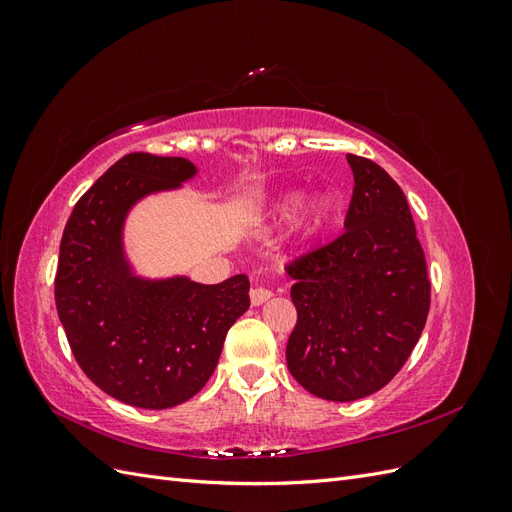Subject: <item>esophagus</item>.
Segmentation results:
<instances>
[{"mask_svg":"<svg viewBox=\"0 0 512 512\" xmlns=\"http://www.w3.org/2000/svg\"><path fill=\"white\" fill-rule=\"evenodd\" d=\"M271 297H273V292L267 290V288H252V290H250V301H252L254 307H258V305H262V303H267Z\"/></svg>","mask_w":512,"mask_h":512,"instance_id":"esophagus-1","label":"esophagus"}]
</instances>
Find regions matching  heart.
<instances>
[{"label": "heart", "instance_id": "1", "mask_svg": "<svg viewBox=\"0 0 512 512\" xmlns=\"http://www.w3.org/2000/svg\"><path fill=\"white\" fill-rule=\"evenodd\" d=\"M303 203V196L299 192H288L284 194L277 203L273 205V211L267 215V220L260 224L262 235H273L275 230H280L284 224L294 220L292 224V235L299 241H309L318 237L324 224L331 218V213L337 207V196L333 192L322 190L316 196H312L303 205L302 211L298 214L296 209ZM298 218H293V213Z\"/></svg>", "mask_w": 512, "mask_h": 512}]
</instances>
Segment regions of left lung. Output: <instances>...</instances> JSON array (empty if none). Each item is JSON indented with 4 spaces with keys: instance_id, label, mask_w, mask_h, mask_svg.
Wrapping results in <instances>:
<instances>
[{
    "instance_id": "1",
    "label": "left lung",
    "mask_w": 512,
    "mask_h": 512,
    "mask_svg": "<svg viewBox=\"0 0 512 512\" xmlns=\"http://www.w3.org/2000/svg\"><path fill=\"white\" fill-rule=\"evenodd\" d=\"M346 232L288 267L297 327L286 363L305 391L354 401L404 367L429 314V277L408 200L382 166L348 153Z\"/></svg>"
}]
</instances>
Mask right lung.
I'll return each mask as SVG.
<instances>
[{
    "mask_svg": "<svg viewBox=\"0 0 512 512\" xmlns=\"http://www.w3.org/2000/svg\"><path fill=\"white\" fill-rule=\"evenodd\" d=\"M196 175L185 158L130 153L81 196L61 237L55 303L74 359L106 395L134 408L166 410L194 397L250 307L245 275L213 286L149 277L128 256L132 209Z\"/></svg>",
    "mask_w": 512,
    "mask_h": 512,
    "instance_id": "add662e5",
    "label": "right lung"
}]
</instances>
